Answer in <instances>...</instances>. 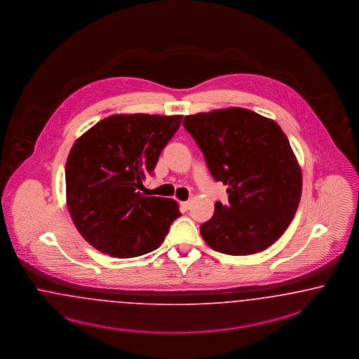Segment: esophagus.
<instances>
[{"instance_id": "obj_1", "label": "esophagus", "mask_w": 359, "mask_h": 359, "mask_svg": "<svg viewBox=\"0 0 359 359\" xmlns=\"http://www.w3.org/2000/svg\"><path fill=\"white\" fill-rule=\"evenodd\" d=\"M180 207L187 211L189 208V201H180Z\"/></svg>"}]
</instances>
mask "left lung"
<instances>
[{"label":"left lung","mask_w":359,"mask_h":359,"mask_svg":"<svg viewBox=\"0 0 359 359\" xmlns=\"http://www.w3.org/2000/svg\"><path fill=\"white\" fill-rule=\"evenodd\" d=\"M183 127L204 155L229 204L215 203L201 226L205 243L227 255L257 254L275 243L295 215L301 167L280 127L244 108L186 116Z\"/></svg>","instance_id":"1"}]
</instances>
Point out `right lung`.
Listing matches in <instances>:
<instances>
[{
    "label": "right lung",
    "instance_id": "obj_1",
    "mask_svg": "<svg viewBox=\"0 0 359 359\" xmlns=\"http://www.w3.org/2000/svg\"><path fill=\"white\" fill-rule=\"evenodd\" d=\"M183 116L114 115L76 140L65 167L76 229L96 250L133 258L156 250L180 216L173 199L144 196L163 148Z\"/></svg>",
    "mask_w": 359,
    "mask_h": 359
}]
</instances>
